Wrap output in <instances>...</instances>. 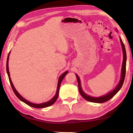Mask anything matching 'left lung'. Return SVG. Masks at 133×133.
<instances>
[{
    "instance_id": "1",
    "label": "left lung",
    "mask_w": 133,
    "mask_h": 133,
    "mask_svg": "<svg viewBox=\"0 0 133 133\" xmlns=\"http://www.w3.org/2000/svg\"><path fill=\"white\" fill-rule=\"evenodd\" d=\"M116 31H118L117 29L116 30ZM120 41H121V46H122V50L123 51V62H122V69H121V78H120V81L117 85V86L115 87V88L113 89L112 91L108 92V93L105 94V95L99 96V97H92V96H89L88 94L85 93L83 91L82 88L81 87V80L79 76L77 74H76V77L77 79V82H78V86H79V91L81 95L84 98L85 100H87V101L91 102L94 103H103L105 102L108 101V100L111 99L114 96H115L116 94L117 93L118 91L121 90V88L122 87L123 82H124L125 77V72H126V63H127V54H126V50H125V45L123 44L121 38L120 37Z\"/></svg>"
}]
</instances>
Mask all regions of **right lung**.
I'll return each instance as SVG.
<instances>
[{
	"mask_svg": "<svg viewBox=\"0 0 133 133\" xmlns=\"http://www.w3.org/2000/svg\"><path fill=\"white\" fill-rule=\"evenodd\" d=\"M10 52H11V51H10V52H9V54H8V57H7V60H6V72H7V74H8V78H9V81H10V84H11V85L12 90H13L14 94H16V96H17L18 99H19L21 101H22L23 102L25 103H26V104L29 105V106L34 107V108H46V107H50V106H51V105H52V104H54V103H55V102L56 101V100L57 99L58 96H59V88H60V86H61V83H62V80H63V78L65 77V76H66V74L68 73V71H65L63 74H62L61 75V76H60V77H59V80H58V83H57V90H56V93L55 94V96H54V97H52L51 99H50V101L46 102H43V103H32V102H30V101H27V100L25 99V98H23L21 94H20L19 92H18L16 90V89L15 88V87H14L13 83H12V82L11 79V78H10V71H9V67H8V61H9V57H10Z\"/></svg>",
	"mask_w": 133,
	"mask_h": 133,
	"instance_id": "right-lung-1",
	"label": "right lung"
}]
</instances>
